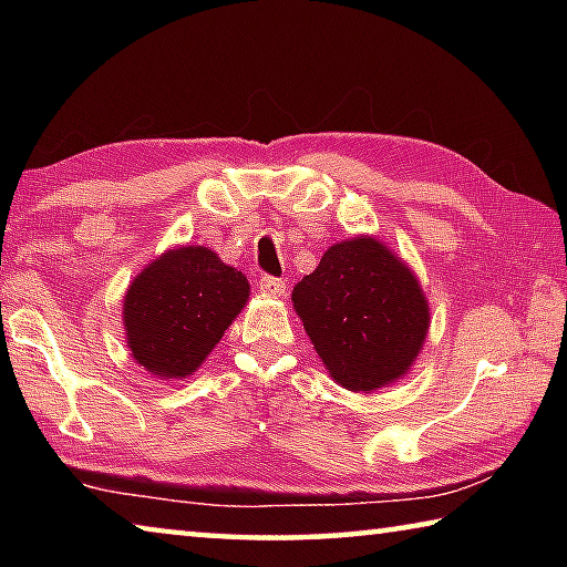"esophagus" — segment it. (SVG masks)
I'll list each match as a JSON object with an SVG mask.
<instances>
[{"mask_svg":"<svg viewBox=\"0 0 567 567\" xmlns=\"http://www.w3.org/2000/svg\"><path fill=\"white\" fill-rule=\"evenodd\" d=\"M285 280H280V277H270V275H265V277H260V292L262 295H270V297H280V295H285Z\"/></svg>","mask_w":567,"mask_h":567,"instance_id":"esophagus-1","label":"esophagus"}]
</instances>
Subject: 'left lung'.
Segmentation results:
<instances>
[{
  "mask_svg": "<svg viewBox=\"0 0 567 567\" xmlns=\"http://www.w3.org/2000/svg\"><path fill=\"white\" fill-rule=\"evenodd\" d=\"M292 305L332 380L352 392L405 378L430 328L415 272L370 235L332 245L295 285Z\"/></svg>",
  "mask_w": 567,
  "mask_h": 567,
  "instance_id": "left-lung-1",
  "label": "left lung"
}]
</instances>
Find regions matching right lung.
Here are the masks:
<instances>
[{
    "label": "right lung",
    "mask_w": 567,
    "mask_h": 567,
    "mask_svg": "<svg viewBox=\"0 0 567 567\" xmlns=\"http://www.w3.org/2000/svg\"><path fill=\"white\" fill-rule=\"evenodd\" d=\"M247 300V277L213 249H167L134 277L124 295V340L132 358L152 375L189 378Z\"/></svg>",
    "instance_id": "add662e5"
}]
</instances>
